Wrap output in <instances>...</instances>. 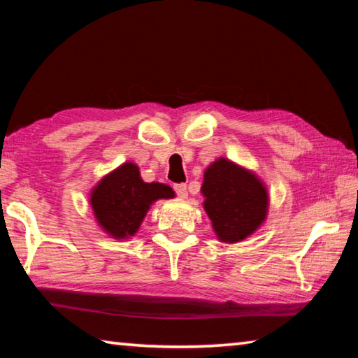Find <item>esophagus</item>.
Instances as JSON below:
<instances>
[{
    "mask_svg": "<svg viewBox=\"0 0 358 358\" xmlns=\"http://www.w3.org/2000/svg\"><path fill=\"white\" fill-rule=\"evenodd\" d=\"M173 191L177 192L178 197H186V196H187V187H186V185H183V183L173 185Z\"/></svg>",
    "mask_w": 358,
    "mask_h": 358,
    "instance_id": "esophagus-1",
    "label": "esophagus"
}]
</instances>
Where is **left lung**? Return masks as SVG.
<instances>
[{"label":"left lung","mask_w":358,"mask_h":358,"mask_svg":"<svg viewBox=\"0 0 358 358\" xmlns=\"http://www.w3.org/2000/svg\"><path fill=\"white\" fill-rule=\"evenodd\" d=\"M202 192L205 211L222 241L246 238L265 220V187L251 172L227 159H217L205 171Z\"/></svg>","instance_id":"obj_1"}]
</instances>
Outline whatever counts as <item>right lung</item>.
<instances>
[{
  "label": "right lung",
  "instance_id": "1",
  "mask_svg": "<svg viewBox=\"0 0 358 358\" xmlns=\"http://www.w3.org/2000/svg\"><path fill=\"white\" fill-rule=\"evenodd\" d=\"M173 197L171 186L143 183L137 166L126 162L101 181L92 194L96 220L117 238L134 235L157 199Z\"/></svg>",
  "mask_w": 358,
  "mask_h": 358
}]
</instances>
